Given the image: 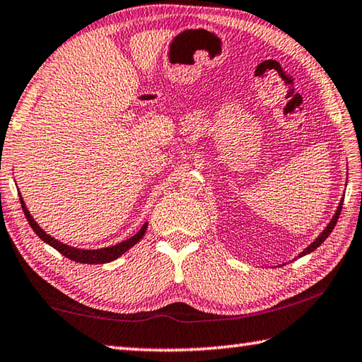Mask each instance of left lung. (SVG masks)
Instances as JSON below:
<instances>
[{
    "mask_svg": "<svg viewBox=\"0 0 362 362\" xmlns=\"http://www.w3.org/2000/svg\"><path fill=\"white\" fill-rule=\"evenodd\" d=\"M343 199L345 198H341V202H340V204H338V208H337V212H335V216L332 217V221L329 222V226L325 227V230L319 235L317 238L314 240V242L308 246V248L305 250V251H301L300 255H298V257H301V256H305V255H309V253H313V251L315 250V248H319L320 245H322L324 242H325V238L329 237V235L332 233V230H334V227L337 226V221H338V217H340V212H341V206H343Z\"/></svg>",
    "mask_w": 362,
    "mask_h": 362,
    "instance_id": "8db88e82",
    "label": "left lung"
}]
</instances>
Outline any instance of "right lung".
<instances>
[{"label":"right lung","mask_w":362,"mask_h":362,"mask_svg":"<svg viewBox=\"0 0 362 362\" xmlns=\"http://www.w3.org/2000/svg\"><path fill=\"white\" fill-rule=\"evenodd\" d=\"M21 206H22V211H24V214H25V219L28 221L30 227L33 228V232H35L45 243L53 246L54 250L59 251L62 256L69 257L71 261L82 262V264H105V262H111L114 259H117L119 256H122L125 251H129L135 243L140 242V240L143 238V235H145V232H146V227H148V222H145V223H143V227L134 235V237L124 240V242H120V243L114 245V246H107V248L78 250V248H74V246H69L66 243L57 242L56 238H53L51 235L45 232L43 228L35 222V219H33V217L30 216V212H28L24 199H22V198H21Z\"/></svg>","instance_id":"1"}]
</instances>
